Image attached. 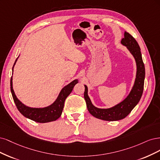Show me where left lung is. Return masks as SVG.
Instances as JSON below:
<instances>
[{"instance_id":"left-lung-1","label":"left lung","mask_w":160,"mask_h":160,"mask_svg":"<svg viewBox=\"0 0 160 160\" xmlns=\"http://www.w3.org/2000/svg\"><path fill=\"white\" fill-rule=\"evenodd\" d=\"M121 44L126 46L132 54L136 63L137 71L134 84L130 94L119 104L110 108H98L94 106L88 94V87L84 85V99L88 110L96 118L106 121H117L125 118L140 102L142 96L145 79V66L143 62L140 46L131 34L124 32V38L121 40Z\"/></svg>"}]
</instances>
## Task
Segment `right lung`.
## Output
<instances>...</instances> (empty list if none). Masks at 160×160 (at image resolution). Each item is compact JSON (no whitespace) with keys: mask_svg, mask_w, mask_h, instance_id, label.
Returning a JSON list of instances; mask_svg holds the SVG:
<instances>
[{"mask_svg":"<svg viewBox=\"0 0 160 160\" xmlns=\"http://www.w3.org/2000/svg\"><path fill=\"white\" fill-rule=\"evenodd\" d=\"M12 67V72L14 66L16 64L17 59ZM78 80L76 79L71 82L70 84L65 86L61 90L57 98L52 104L44 108H31L24 105L18 98L13 90L12 87V76L11 78V90L12 98L17 109L21 114L28 119L39 123H46L55 121L60 117L62 112L64 102L67 97L72 91L74 86L78 83Z\"/></svg>","mask_w":160,"mask_h":160,"instance_id":"1","label":"right lung"}]
</instances>
